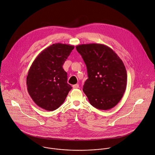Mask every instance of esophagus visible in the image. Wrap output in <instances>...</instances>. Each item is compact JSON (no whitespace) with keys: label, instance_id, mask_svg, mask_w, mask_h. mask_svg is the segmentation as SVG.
<instances>
[{"label":"esophagus","instance_id":"esophagus-1","mask_svg":"<svg viewBox=\"0 0 155 155\" xmlns=\"http://www.w3.org/2000/svg\"><path fill=\"white\" fill-rule=\"evenodd\" d=\"M72 87H73V88H79V85L77 84L73 85V86H72Z\"/></svg>","mask_w":155,"mask_h":155}]
</instances>
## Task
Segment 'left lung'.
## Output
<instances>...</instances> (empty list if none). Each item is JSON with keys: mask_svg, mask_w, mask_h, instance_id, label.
Here are the masks:
<instances>
[{"mask_svg": "<svg viewBox=\"0 0 155 155\" xmlns=\"http://www.w3.org/2000/svg\"><path fill=\"white\" fill-rule=\"evenodd\" d=\"M76 49L87 67L88 78L83 90L90 103L101 110L115 106L127 86V71L122 61L103 44H83L77 46Z\"/></svg>", "mask_w": 155, "mask_h": 155, "instance_id": "8db88e82", "label": "left lung"}]
</instances>
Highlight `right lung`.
<instances>
[{
	"label": "right lung",
	"instance_id": "1",
	"mask_svg": "<svg viewBox=\"0 0 155 155\" xmlns=\"http://www.w3.org/2000/svg\"><path fill=\"white\" fill-rule=\"evenodd\" d=\"M74 46L53 44L40 53L28 70V92L40 107L52 111L64 102L72 87L62 66Z\"/></svg>",
	"mask_w": 155,
	"mask_h": 155
}]
</instances>
